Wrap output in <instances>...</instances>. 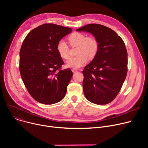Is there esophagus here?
Wrapping results in <instances>:
<instances>
[{
	"mask_svg": "<svg viewBox=\"0 0 148 148\" xmlns=\"http://www.w3.org/2000/svg\"><path fill=\"white\" fill-rule=\"evenodd\" d=\"M72 71L74 73H76V72H77V69H72Z\"/></svg>",
	"mask_w": 148,
	"mask_h": 148,
	"instance_id": "obj_1",
	"label": "esophagus"
}]
</instances>
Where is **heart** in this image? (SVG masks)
<instances>
[{
	"label": "heart",
	"mask_w": 148,
	"mask_h": 148,
	"mask_svg": "<svg viewBox=\"0 0 148 148\" xmlns=\"http://www.w3.org/2000/svg\"><path fill=\"white\" fill-rule=\"evenodd\" d=\"M69 41L71 45L78 46L77 49V56L68 60L66 65L74 69L79 68L86 63L88 59H94L98 53L99 44L94 37H87L79 32H74L69 37ZM57 51L60 56L65 59L69 58V47L66 42L60 40L56 47Z\"/></svg>",
	"instance_id": "obj_1"
}]
</instances>
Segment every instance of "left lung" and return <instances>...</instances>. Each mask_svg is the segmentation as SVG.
<instances>
[{
  "instance_id": "left-lung-1",
  "label": "left lung",
  "mask_w": 148,
  "mask_h": 148,
  "mask_svg": "<svg viewBox=\"0 0 148 148\" xmlns=\"http://www.w3.org/2000/svg\"><path fill=\"white\" fill-rule=\"evenodd\" d=\"M76 31L91 34L99 44L97 55L83 71L84 95L94 104L110 103L118 94L127 77L125 45L114 30L101 25L89 24Z\"/></svg>"
}]
</instances>
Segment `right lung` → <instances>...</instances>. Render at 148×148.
I'll list each match as a JSON object with an SVG mask.
<instances>
[{
	"instance_id": "1",
	"label": "right lung",
	"mask_w": 148,
	"mask_h": 148,
	"mask_svg": "<svg viewBox=\"0 0 148 148\" xmlns=\"http://www.w3.org/2000/svg\"><path fill=\"white\" fill-rule=\"evenodd\" d=\"M72 29L51 23L34 29L23 41L20 51V72L30 95L44 104L57 103L65 97L73 75L62 70L64 64L56 47Z\"/></svg>"
}]
</instances>
